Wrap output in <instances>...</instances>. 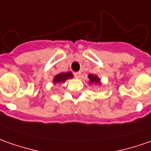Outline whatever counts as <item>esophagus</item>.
<instances>
[{"instance_id":"1","label":"esophagus","mask_w":151,"mask_h":151,"mask_svg":"<svg viewBox=\"0 0 151 151\" xmlns=\"http://www.w3.org/2000/svg\"><path fill=\"white\" fill-rule=\"evenodd\" d=\"M74 76H75V77L76 78H79L81 76V72H75V73H74Z\"/></svg>"}]
</instances>
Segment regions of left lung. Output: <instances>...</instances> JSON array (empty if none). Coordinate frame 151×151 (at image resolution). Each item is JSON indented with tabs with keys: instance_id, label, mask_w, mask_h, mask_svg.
<instances>
[{
	"instance_id": "8db88e82",
	"label": "left lung",
	"mask_w": 151,
	"mask_h": 151,
	"mask_svg": "<svg viewBox=\"0 0 151 151\" xmlns=\"http://www.w3.org/2000/svg\"><path fill=\"white\" fill-rule=\"evenodd\" d=\"M89 79L91 83H95V84H98V83H99V82H100V80L98 78L97 76H93V74H89Z\"/></svg>"
}]
</instances>
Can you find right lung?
<instances>
[{
  "mask_svg": "<svg viewBox=\"0 0 151 151\" xmlns=\"http://www.w3.org/2000/svg\"><path fill=\"white\" fill-rule=\"evenodd\" d=\"M73 76L71 72H68V73H61L57 75L55 78H54L53 82L54 83H61V82H65L67 79L69 78H72Z\"/></svg>",
  "mask_w": 151,
  "mask_h": 151,
  "instance_id": "add662e5",
  "label": "right lung"
}]
</instances>
